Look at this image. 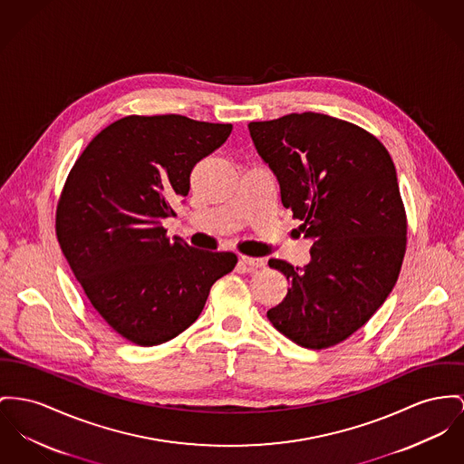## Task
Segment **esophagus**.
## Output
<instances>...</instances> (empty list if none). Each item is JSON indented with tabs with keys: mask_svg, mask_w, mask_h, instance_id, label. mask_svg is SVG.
Returning a JSON list of instances; mask_svg holds the SVG:
<instances>
[{
	"mask_svg": "<svg viewBox=\"0 0 464 464\" xmlns=\"http://www.w3.org/2000/svg\"><path fill=\"white\" fill-rule=\"evenodd\" d=\"M239 260H241V264H245V266H247V267H253V269H262V267H266V260H264V258L241 256Z\"/></svg>",
	"mask_w": 464,
	"mask_h": 464,
	"instance_id": "esophagus-1",
	"label": "esophagus"
}]
</instances>
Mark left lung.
Here are the masks:
<instances>
[{"mask_svg":"<svg viewBox=\"0 0 464 464\" xmlns=\"http://www.w3.org/2000/svg\"><path fill=\"white\" fill-rule=\"evenodd\" d=\"M279 183L281 204L313 241L303 269L271 258L290 283L267 318L304 348L338 344L392 292L406 249L394 161L370 131L316 112L247 124Z\"/></svg>","mask_w":464,"mask_h":464,"instance_id":"8db88e82","label":"left lung"}]
</instances>
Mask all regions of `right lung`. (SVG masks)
I'll return each instance as SVG.
<instances>
[{
    "label": "right lung",
    "instance_id": "right-lung-1",
    "mask_svg": "<svg viewBox=\"0 0 464 464\" xmlns=\"http://www.w3.org/2000/svg\"><path fill=\"white\" fill-rule=\"evenodd\" d=\"M230 131L179 114L126 116L94 137L66 178L56 209L63 255L93 308L135 344L181 334L237 264L230 251L170 241L163 228L193 167Z\"/></svg>",
    "mask_w": 464,
    "mask_h": 464
}]
</instances>
